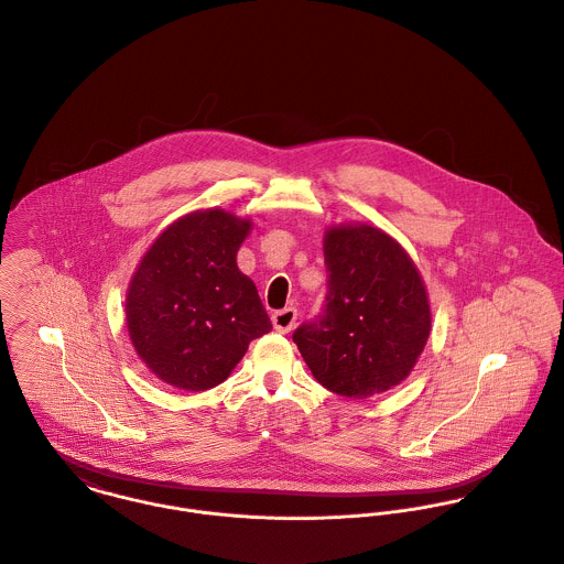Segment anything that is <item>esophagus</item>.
<instances>
[{
  "instance_id": "obj_1",
  "label": "esophagus",
  "mask_w": 564,
  "mask_h": 564,
  "mask_svg": "<svg viewBox=\"0 0 564 564\" xmlns=\"http://www.w3.org/2000/svg\"><path fill=\"white\" fill-rule=\"evenodd\" d=\"M295 319H297V311H295L293 306L282 308V311H275V313L271 315L273 328H275L278 333H282V335H286V333H291V330H293Z\"/></svg>"
}]
</instances>
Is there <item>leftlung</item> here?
<instances>
[{
  "instance_id": "left-lung-1",
  "label": "left lung",
  "mask_w": 564,
  "mask_h": 564,
  "mask_svg": "<svg viewBox=\"0 0 564 564\" xmlns=\"http://www.w3.org/2000/svg\"><path fill=\"white\" fill-rule=\"evenodd\" d=\"M324 313L293 333L317 382L348 398L393 389L415 368L429 333L424 280L402 245L368 223L324 236Z\"/></svg>"
}]
</instances>
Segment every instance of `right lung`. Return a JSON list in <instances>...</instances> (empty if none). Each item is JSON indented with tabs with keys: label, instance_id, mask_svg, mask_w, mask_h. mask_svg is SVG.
Wrapping results in <instances>:
<instances>
[{
	"label": "right lung",
	"instance_id": "add662e5",
	"mask_svg": "<svg viewBox=\"0 0 564 564\" xmlns=\"http://www.w3.org/2000/svg\"><path fill=\"white\" fill-rule=\"evenodd\" d=\"M251 227L220 207L196 209L142 256L127 291V330L160 380L186 391L216 387L271 330L256 284L236 264Z\"/></svg>",
	"mask_w": 564,
	"mask_h": 564
}]
</instances>
